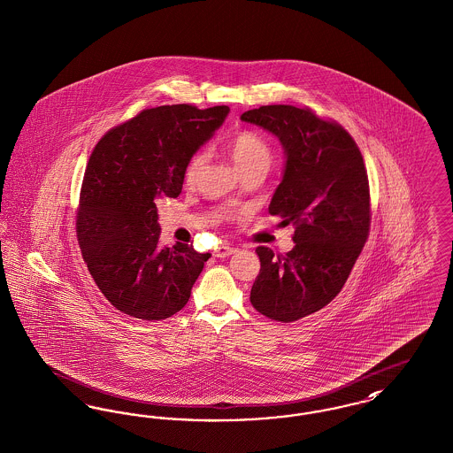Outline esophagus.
I'll list each match as a JSON object with an SVG mask.
<instances>
[{
	"instance_id": "34e87169",
	"label": "esophagus",
	"mask_w": 453,
	"mask_h": 453,
	"mask_svg": "<svg viewBox=\"0 0 453 453\" xmlns=\"http://www.w3.org/2000/svg\"><path fill=\"white\" fill-rule=\"evenodd\" d=\"M236 251H238V250L233 248V246H229V244H220L219 248L213 250V255H215L217 258H226V257H229V255H233V253H236Z\"/></svg>"
}]
</instances>
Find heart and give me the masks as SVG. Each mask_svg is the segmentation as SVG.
Masks as SVG:
<instances>
[{"label": "heart", "instance_id": "b5f03b06", "mask_svg": "<svg viewBox=\"0 0 453 453\" xmlns=\"http://www.w3.org/2000/svg\"><path fill=\"white\" fill-rule=\"evenodd\" d=\"M229 150H231V156L236 162V165L240 167V171L250 169L253 165H266L268 167L270 160H272V150L266 145L265 140L260 134L250 132V130H242L234 134L229 142ZM203 160H205V154L202 150L195 152L188 159L187 167H185L187 183H191L196 178L200 167L203 165Z\"/></svg>", "mask_w": 453, "mask_h": 453}]
</instances>
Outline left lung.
I'll list each match as a JSON object with an SVG mask.
<instances>
[{
  "label": "left lung",
  "mask_w": 453,
  "mask_h": 453,
  "mask_svg": "<svg viewBox=\"0 0 453 453\" xmlns=\"http://www.w3.org/2000/svg\"><path fill=\"white\" fill-rule=\"evenodd\" d=\"M241 119L275 134L288 157L268 212L293 224L296 244L286 255L257 248L262 268L250 301L266 319L289 323L342 291L370 234L368 173L354 138L310 107L262 106Z\"/></svg>",
  "instance_id": "obj_1"
}]
</instances>
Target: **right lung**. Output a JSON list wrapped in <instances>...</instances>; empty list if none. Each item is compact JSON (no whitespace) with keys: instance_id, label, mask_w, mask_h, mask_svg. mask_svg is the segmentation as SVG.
Returning <instances> with one entry per match:
<instances>
[{"instance_id":"right-lung-1","label":"right lung","mask_w":453,"mask_h":453,"mask_svg":"<svg viewBox=\"0 0 453 453\" xmlns=\"http://www.w3.org/2000/svg\"><path fill=\"white\" fill-rule=\"evenodd\" d=\"M229 107H150L109 130L88 159L77 238L107 301L130 317L164 319L189 299L211 253L160 248L157 200L176 198L187 162L222 125Z\"/></svg>"}]
</instances>
